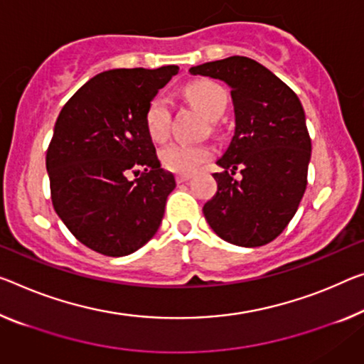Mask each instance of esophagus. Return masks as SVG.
Returning <instances> with one entry per match:
<instances>
[{
    "instance_id": "1",
    "label": "esophagus",
    "mask_w": 364,
    "mask_h": 364,
    "mask_svg": "<svg viewBox=\"0 0 364 364\" xmlns=\"http://www.w3.org/2000/svg\"><path fill=\"white\" fill-rule=\"evenodd\" d=\"M190 178H192V176H190V174H177V176H176V181H177V183L188 182Z\"/></svg>"
}]
</instances>
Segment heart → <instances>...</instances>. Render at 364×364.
<instances>
[{
    "label": "heart",
    "instance_id": "b5f03b06",
    "mask_svg": "<svg viewBox=\"0 0 364 364\" xmlns=\"http://www.w3.org/2000/svg\"><path fill=\"white\" fill-rule=\"evenodd\" d=\"M186 96L206 119L216 120L225 114L228 105L226 89L213 81H197L186 87ZM172 109L167 97L154 96L144 110V128L154 141H164L171 132ZM213 151L205 144L172 143L161 149L159 158L166 169L177 174H192L197 167L211 159Z\"/></svg>",
    "mask_w": 364,
    "mask_h": 364
}]
</instances>
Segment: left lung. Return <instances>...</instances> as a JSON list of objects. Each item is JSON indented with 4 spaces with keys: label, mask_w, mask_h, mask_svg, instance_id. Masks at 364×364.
Instances as JSON below:
<instances>
[{
    "label": "left lung",
    "mask_w": 364,
    "mask_h": 364,
    "mask_svg": "<svg viewBox=\"0 0 364 364\" xmlns=\"http://www.w3.org/2000/svg\"><path fill=\"white\" fill-rule=\"evenodd\" d=\"M231 86L236 132L223 172L213 177L218 192L203 215L228 242L259 247L277 239L293 220L307 186L311 136L303 105L291 87L264 65L229 57L188 70ZM239 168L240 181L233 178Z\"/></svg>",
    "instance_id": "left-lung-1"
}]
</instances>
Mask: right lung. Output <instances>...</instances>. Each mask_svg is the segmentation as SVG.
Segmentation results:
<instances>
[{
	"instance_id": "obj_1",
	"label": "right lung",
	"mask_w": 364,
	"mask_h": 364,
	"mask_svg": "<svg viewBox=\"0 0 364 364\" xmlns=\"http://www.w3.org/2000/svg\"><path fill=\"white\" fill-rule=\"evenodd\" d=\"M177 73L176 65L104 71L60 112L46 158L50 197L73 236L99 254L135 252L161 225L176 178L161 169L144 110Z\"/></svg>"
}]
</instances>
